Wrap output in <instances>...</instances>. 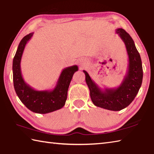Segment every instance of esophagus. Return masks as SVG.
Wrapping results in <instances>:
<instances>
[{
	"label": "esophagus",
	"mask_w": 154,
	"mask_h": 154,
	"mask_svg": "<svg viewBox=\"0 0 154 154\" xmlns=\"http://www.w3.org/2000/svg\"><path fill=\"white\" fill-rule=\"evenodd\" d=\"M77 63H78V65H79L80 67H81V69L82 67H83L85 66V65H86V61H85L84 60H79L77 61Z\"/></svg>",
	"instance_id": "esophagus-1"
}]
</instances>
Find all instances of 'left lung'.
<instances>
[{"mask_svg": "<svg viewBox=\"0 0 154 154\" xmlns=\"http://www.w3.org/2000/svg\"><path fill=\"white\" fill-rule=\"evenodd\" d=\"M116 33L124 42L128 55L126 75L120 85L114 88L101 89L83 70L85 81L90 91L91 100L94 105L104 109L119 111L131 103L141 87L143 69L141 57L131 36L122 28H118Z\"/></svg>", "mask_w": 154, "mask_h": 154, "instance_id": "obj_1", "label": "left lung"}]
</instances>
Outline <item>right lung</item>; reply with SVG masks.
I'll list each match as a JSON object with an SVG mask.
<instances>
[{"label": "right lung", "instance_id": "1", "mask_svg": "<svg viewBox=\"0 0 154 154\" xmlns=\"http://www.w3.org/2000/svg\"><path fill=\"white\" fill-rule=\"evenodd\" d=\"M34 33L26 35L20 42L13 59L12 71L14 87L21 102L35 113L46 114L63 107L67 97V91L77 65L67 67L62 70L54 89L37 91L26 83L22 75L20 62L26 45Z\"/></svg>", "mask_w": 154, "mask_h": 154}]
</instances>
